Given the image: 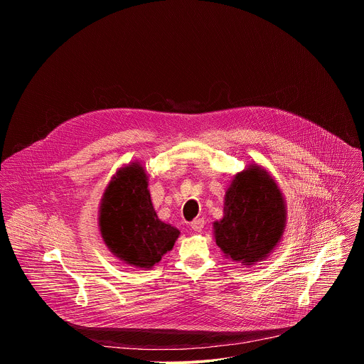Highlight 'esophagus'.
<instances>
[{
    "label": "esophagus",
    "instance_id": "esophagus-1",
    "mask_svg": "<svg viewBox=\"0 0 364 364\" xmlns=\"http://www.w3.org/2000/svg\"><path fill=\"white\" fill-rule=\"evenodd\" d=\"M203 228H204V219H194V220L191 222V229H193L194 232H201Z\"/></svg>",
    "mask_w": 364,
    "mask_h": 364
}]
</instances>
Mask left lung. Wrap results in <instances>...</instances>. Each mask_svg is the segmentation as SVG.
Here are the masks:
<instances>
[{
    "mask_svg": "<svg viewBox=\"0 0 364 364\" xmlns=\"http://www.w3.org/2000/svg\"><path fill=\"white\" fill-rule=\"evenodd\" d=\"M285 228V198L271 173L252 163L235 174L226 188L223 218L213 223V235L223 255L253 267L274 252Z\"/></svg>",
    "mask_w": 364,
    "mask_h": 364,
    "instance_id": "obj_1",
    "label": "left lung"
}]
</instances>
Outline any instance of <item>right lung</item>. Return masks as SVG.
<instances>
[{"mask_svg": "<svg viewBox=\"0 0 364 364\" xmlns=\"http://www.w3.org/2000/svg\"><path fill=\"white\" fill-rule=\"evenodd\" d=\"M99 232L111 253L139 269H151L170 252L180 230L159 219L141 161L121 167L102 194Z\"/></svg>", "mask_w": 364, "mask_h": 364, "instance_id": "1", "label": "right lung"}]
</instances>
